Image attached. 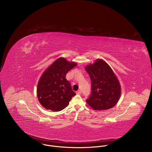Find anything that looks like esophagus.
<instances>
[{
    "mask_svg": "<svg viewBox=\"0 0 152 152\" xmlns=\"http://www.w3.org/2000/svg\"><path fill=\"white\" fill-rule=\"evenodd\" d=\"M76 93H77V94H80L81 93V90H78V91H77L76 92Z\"/></svg>",
    "mask_w": 152,
    "mask_h": 152,
    "instance_id": "1",
    "label": "esophagus"
}]
</instances>
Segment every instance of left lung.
I'll list each match as a JSON object with an SVG mask.
<instances>
[{
	"mask_svg": "<svg viewBox=\"0 0 152 152\" xmlns=\"http://www.w3.org/2000/svg\"><path fill=\"white\" fill-rule=\"evenodd\" d=\"M85 69L91 81V94L86 100L87 104L95 110L115 107L121 95V87L110 66L103 60L97 59Z\"/></svg>",
	"mask_w": 152,
	"mask_h": 152,
	"instance_id": "obj_1",
	"label": "left lung"
}]
</instances>
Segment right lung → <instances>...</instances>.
Listing matches in <instances>:
<instances>
[{
	"instance_id": "add662e5",
	"label": "right lung",
	"mask_w": 152,
	"mask_h": 152,
	"mask_svg": "<svg viewBox=\"0 0 152 152\" xmlns=\"http://www.w3.org/2000/svg\"><path fill=\"white\" fill-rule=\"evenodd\" d=\"M77 65L75 62L60 57L44 71L37 84V95L44 108L57 112L68 105L75 93L65 75Z\"/></svg>"
}]
</instances>
